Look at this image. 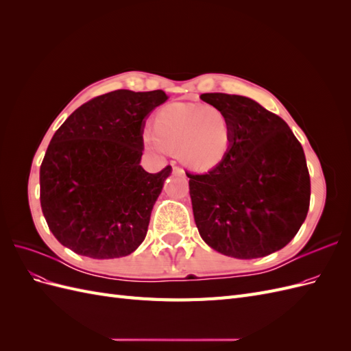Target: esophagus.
<instances>
[{"label":"esophagus","instance_id":"1","mask_svg":"<svg viewBox=\"0 0 351 351\" xmlns=\"http://www.w3.org/2000/svg\"><path fill=\"white\" fill-rule=\"evenodd\" d=\"M173 171H174L176 174H180V176H186V174H184V169H183L182 167H178V165H174V167H173Z\"/></svg>","mask_w":351,"mask_h":351}]
</instances>
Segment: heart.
<instances>
[{
    "label": "heart",
    "instance_id": "obj_1",
    "mask_svg": "<svg viewBox=\"0 0 351 351\" xmlns=\"http://www.w3.org/2000/svg\"><path fill=\"white\" fill-rule=\"evenodd\" d=\"M156 146L177 151L183 161L197 169L218 165L231 145V125L218 110L187 104H169L154 117Z\"/></svg>",
    "mask_w": 351,
    "mask_h": 351
}]
</instances>
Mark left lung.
Returning <instances> with one entry per match:
<instances>
[{"mask_svg": "<svg viewBox=\"0 0 351 351\" xmlns=\"http://www.w3.org/2000/svg\"><path fill=\"white\" fill-rule=\"evenodd\" d=\"M227 117L231 145L205 174L186 171L196 227L208 246L237 259L282 249L300 230L311 204L303 147L281 117L250 98L204 93Z\"/></svg>", "mask_w": 351, "mask_h": 351, "instance_id": "left-lung-1", "label": "left lung"}]
</instances>
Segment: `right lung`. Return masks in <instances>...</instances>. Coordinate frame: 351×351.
Instances as JSON below:
<instances>
[{
	"label": "right lung",
	"instance_id": "add662e5",
	"mask_svg": "<svg viewBox=\"0 0 351 351\" xmlns=\"http://www.w3.org/2000/svg\"><path fill=\"white\" fill-rule=\"evenodd\" d=\"M164 90L119 89L92 98L52 136L40 164V208L52 234L92 259L123 258L146 237L151 212L171 173H146L145 119Z\"/></svg>",
	"mask_w": 351,
	"mask_h": 351
}]
</instances>
